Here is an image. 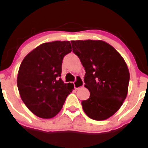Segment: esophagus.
Masks as SVG:
<instances>
[{"instance_id":"1","label":"esophagus","mask_w":148,"mask_h":148,"mask_svg":"<svg viewBox=\"0 0 148 148\" xmlns=\"http://www.w3.org/2000/svg\"><path fill=\"white\" fill-rule=\"evenodd\" d=\"M74 88H75L76 89H79V88H81L84 86V80L81 79L80 76H77V77H76V81L74 83Z\"/></svg>"}]
</instances>
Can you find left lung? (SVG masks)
Returning a JSON list of instances; mask_svg holds the SVG:
<instances>
[{
    "label": "left lung",
    "mask_w": 148,
    "mask_h": 148,
    "mask_svg": "<svg viewBox=\"0 0 148 148\" xmlns=\"http://www.w3.org/2000/svg\"><path fill=\"white\" fill-rule=\"evenodd\" d=\"M73 52L85 68V87L90 97L81 102L90 118L104 120L118 111L126 99L130 72L122 56L102 40L72 41Z\"/></svg>",
    "instance_id": "obj_1"
}]
</instances>
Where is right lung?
<instances>
[{
  "instance_id": "obj_1",
  "label": "right lung",
  "mask_w": 148,
  "mask_h": 148,
  "mask_svg": "<svg viewBox=\"0 0 148 148\" xmlns=\"http://www.w3.org/2000/svg\"><path fill=\"white\" fill-rule=\"evenodd\" d=\"M72 51L69 41L40 45L23 58L18 69L17 86L22 101L41 118L56 116L74 89L73 84L61 79L62 63Z\"/></svg>"
}]
</instances>
